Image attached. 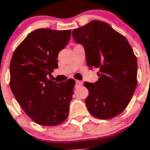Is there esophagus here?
Wrapping results in <instances>:
<instances>
[{
  "mask_svg": "<svg viewBox=\"0 0 150 150\" xmlns=\"http://www.w3.org/2000/svg\"><path fill=\"white\" fill-rule=\"evenodd\" d=\"M82 85H83V82L80 81V80H76V87L81 86Z\"/></svg>",
  "mask_w": 150,
  "mask_h": 150,
  "instance_id": "esophagus-1",
  "label": "esophagus"
}]
</instances>
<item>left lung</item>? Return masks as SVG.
Returning <instances> with one entry per match:
<instances>
[{"mask_svg": "<svg viewBox=\"0 0 150 150\" xmlns=\"http://www.w3.org/2000/svg\"><path fill=\"white\" fill-rule=\"evenodd\" d=\"M72 35L84 47L87 65L99 69L96 83H84L88 90L85 100L88 112L100 120L118 116L137 86V62L132 46L124 36L98 20L74 29Z\"/></svg>", "mask_w": 150, "mask_h": 150, "instance_id": "left-lung-1", "label": "left lung"}]
</instances>
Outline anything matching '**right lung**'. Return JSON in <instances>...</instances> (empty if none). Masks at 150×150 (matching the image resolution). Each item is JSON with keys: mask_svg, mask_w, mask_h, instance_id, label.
Masks as SVG:
<instances>
[{"mask_svg": "<svg viewBox=\"0 0 150 150\" xmlns=\"http://www.w3.org/2000/svg\"><path fill=\"white\" fill-rule=\"evenodd\" d=\"M71 35V30L39 28L28 34L12 56V92L26 114L40 125L54 126L68 116L75 81L57 83L47 76L58 68V55Z\"/></svg>", "mask_w": 150, "mask_h": 150, "instance_id": "right-lung-1", "label": "right lung"}]
</instances>
